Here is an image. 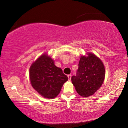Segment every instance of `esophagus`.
Instances as JSON below:
<instances>
[{
    "label": "esophagus",
    "mask_w": 128,
    "mask_h": 128,
    "mask_svg": "<svg viewBox=\"0 0 128 128\" xmlns=\"http://www.w3.org/2000/svg\"><path fill=\"white\" fill-rule=\"evenodd\" d=\"M71 75H68V80L70 81V79H71Z\"/></svg>",
    "instance_id": "1"
}]
</instances>
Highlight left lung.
Instances as JSON below:
<instances>
[{"instance_id":"left-lung-1","label":"left lung","mask_w":128,"mask_h":128,"mask_svg":"<svg viewBox=\"0 0 128 128\" xmlns=\"http://www.w3.org/2000/svg\"><path fill=\"white\" fill-rule=\"evenodd\" d=\"M88 56H81L76 76L71 78L72 83L81 96L92 95L102 86L105 76L104 65L100 58L91 53Z\"/></svg>"}]
</instances>
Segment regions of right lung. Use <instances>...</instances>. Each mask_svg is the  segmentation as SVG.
I'll list each match as a JSON object with an SVG mask.
<instances>
[{"mask_svg":"<svg viewBox=\"0 0 128 128\" xmlns=\"http://www.w3.org/2000/svg\"><path fill=\"white\" fill-rule=\"evenodd\" d=\"M29 77L32 87L46 98L52 99L60 93L67 76L60 68L57 67L50 57L41 55L32 64Z\"/></svg>","mask_w":128,"mask_h":128,"instance_id":"add662e5","label":"right lung"}]
</instances>
